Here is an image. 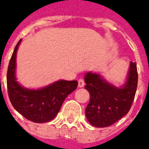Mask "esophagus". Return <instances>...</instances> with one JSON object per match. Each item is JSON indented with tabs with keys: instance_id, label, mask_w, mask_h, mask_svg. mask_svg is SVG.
<instances>
[{
	"instance_id": "obj_1",
	"label": "esophagus",
	"mask_w": 149,
	"mask_h": 149,
	"mask_svg": "<svg viewBox=\"0 0 149 149\" xmlns=\"http://www.w3.org/2000/svg\"><path fill=\"white\" fill-rule=\"evenodd\" d=\"M84 85H85V82L83 79H79L78 80V86L79 87H84Z\"/></svg>"
}]
</instances>
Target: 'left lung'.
Segmentation results:
<instances>
[{"label": "left lung", "mask_w": 149, "mask_h": 149, "mask_svg": "<svg viewBox=\"0 0 149 149\" xmlns=\"http://www.w3.org/2000/svg\"><path fill=\"white\" fill-rule=\"evenodd\" d=\"M85 88L91 96L86 107V117L93 126H111L128 113L138 86L136 63L131 62L129 74L125 86L117 88L102 79L98 74L85 76Z\"/></svg>", "instance_id": "obj_1"}]
</instances>
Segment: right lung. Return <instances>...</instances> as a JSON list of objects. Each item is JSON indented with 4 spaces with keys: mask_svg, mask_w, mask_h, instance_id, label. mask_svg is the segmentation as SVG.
Instances as JSON below:
<instances>
[{
    "mask_svg": "<svg viewBox=\"0 0 149 149\" xmlns=\"http://www.w3.org/2000/svg\"><path fill=\"white\" fill-rule=\"evenodd\" d=\"M21 40L17 42L9 62L7 86L10 101L16 111L28 120L36 123L49 122L53 119L63 101L78 86L77 80H59L40 90L23 88L16 81V54Z\"/></svg>",
    "mask_w": 149,
    "mask_h": 149,
    "instance_id": "1",
    "label": "right lung"
}]
</instances>
